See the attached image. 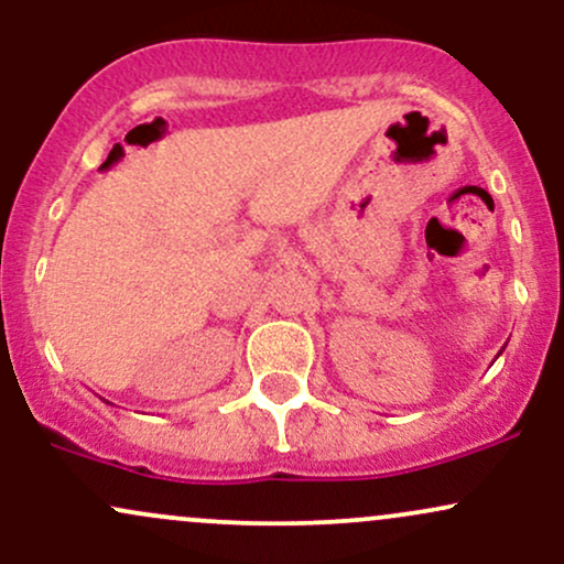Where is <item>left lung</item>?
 <instances>
[{
	"instance_id": "left-lung-1",
	"label": "left lung",
	"mask_w": 564,
	"mask_h": 564,
	"mask_svg": "<svg viewBox=\"0 0 564 564\" xmlns=\"http://www.w3.org/2000/svg\"><path fill=\"white\" fill-rule=\"evenodd\" d=\"M501 351H505V349H501ZM501 351H499V355H501Z\"/></svg>"
}]
</instances>
